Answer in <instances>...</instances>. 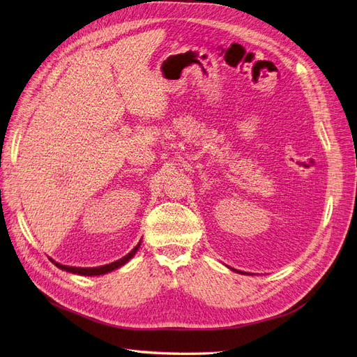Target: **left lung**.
I'll return each mask as SVG.
<instances>
[{
    "label": "left lung",
    "instance_id": "8db88e82",
    "mask_svg": "<svg viewBox=\"0 0 357 357\" xmlns=\"http://www.w3.org/2000/svg\"><path fill=\"white\" fill-rule=\"evenodd\" d=\"M231 269H232V268H231ZM232 271H234V272H238V273H245V272H241V271H236V269H232Z\"/></svg>",
    "mask_w": 357,
    "mask_h": 357
}]
</instances>
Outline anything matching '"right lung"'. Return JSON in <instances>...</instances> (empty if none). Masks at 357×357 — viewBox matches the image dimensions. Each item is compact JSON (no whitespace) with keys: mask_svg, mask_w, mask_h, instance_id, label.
<instances>
[{"mask_svg":"<svg viewBox=\"0 0 357 357\" xmlns=\"http://www.w3.org/2000/svg\"><path fill=\"white\" fill-rule=\"evenodd\" d=\"M141 245V241L135 245V248L130 250V253H128L125 257L119 259L113 263H109V265H102V266H97V268H75V266H66V265H60V263L51 260L54 265L61 269V271H66V272H70V273H77V275H84V276H97V275H104V273H109L117 268L123 266L125 263H128L132 257L135 256V253L138 252V248Z\"/></svg>","mask_w":357,"mask_h":357,"instance_id":"right-lung-1","label":"right lung"}]
</instances>
